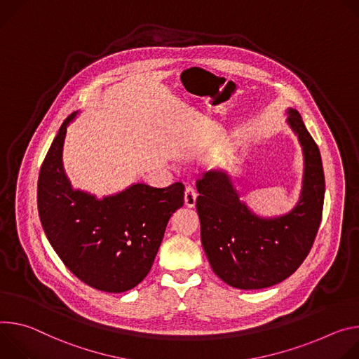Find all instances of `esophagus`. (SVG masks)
Segmentation results:
<instances>
[{"label":"esophagus","instance_id":"34e87169","mask_svg":"<svg viewBox=\"0 0 359 359\" xmlns=\"http://www.w3.org/2000/svg\"><path fill=\"white\" fill-rule=\"evenodd\" d=\"M196 196H198V192L195 191V188H194V187H191V185H188V187L185 188V195H184L185 205H187V207H189V208L195 207Z\"/></svg>","mask_w":359,"mask_h":359}]
</instances>
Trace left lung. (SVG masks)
I'll return each instance as SVG.
<instances>
[{"label": "left lung", "instance_id": "1", "mask_svg": "<svg viewBox=\"0 0 359 359\" xmlns=\"http://www.w3.org/2000/svg\"><path fill=\"white\" fill-rule=\"evenodd\" d=\"M288 124L304 151V181L295 208L276 218H261L240 200L224 171L196 181L201 243L212 271L240 290H261L292 275L309 254L324 208L325 178L321 154L297 109Z\"/></svg>", "mask_w": 359, "mask_h": 359}]
</instances>
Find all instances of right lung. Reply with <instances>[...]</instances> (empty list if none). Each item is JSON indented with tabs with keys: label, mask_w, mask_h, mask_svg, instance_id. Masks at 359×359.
Instances as JSON below:
<instances>
[{
	"label": "right lung",
	"mask_w": 359,
	"mask_h": 359,
	"mask_svg": "<svg viewBox=\"0 0 359 359\" xmlns=\"http://www.w3.org/2000/svg\"><path fill=\"white\" fill-rule=\"evenodd\" d=\"M62 123L38 177V212L64 265L84 284L105 292L137 287L149 272L171 215L184 204V185L134 184L102 200L72 189L62 167Z\"/></svg>",
	"instance_id": "obj_1"
}]
</instances>
